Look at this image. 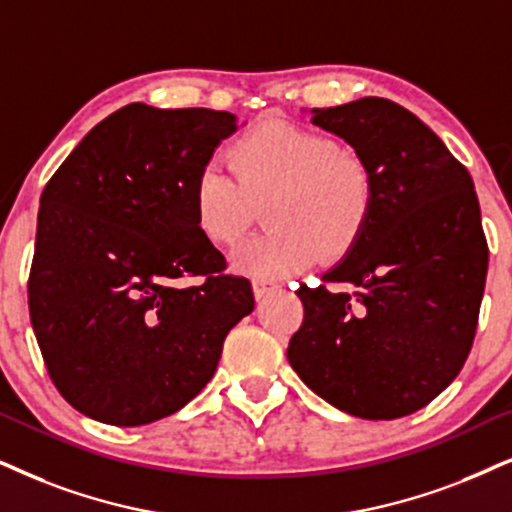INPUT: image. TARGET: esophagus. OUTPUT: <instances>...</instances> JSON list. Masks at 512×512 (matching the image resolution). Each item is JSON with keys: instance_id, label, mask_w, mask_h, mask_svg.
<instances>
[{"instance_id": "1", "label": "esophagus", "mask_w": 512, "mask_h": 512, "mask_svg": "<svg viewBox=\"0 0 512 512\" xmlns=\"http://www.w3.org/2000/svg\"><path fill=\"white\" fill-rule=\"evenodd\" d=\"M276 288H278V283L271 281V278H255V281H252V290H255L257 300H262V297L274 293Z\"/></svg>"}]
</instances>
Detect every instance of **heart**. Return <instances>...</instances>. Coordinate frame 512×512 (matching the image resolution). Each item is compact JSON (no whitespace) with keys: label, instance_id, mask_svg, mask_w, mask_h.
I'll return each instance as SVG.
<instances>
[{"label":"heart","instance_id":"b5f03b06","mask_svg":"<svg viewBox=\"0 0 512 512\" xmlns=\"http://www.w3.org/2000/svg\"><path fill=\"white\" fill-rule=\"evenodd\" d=\"M271 229L238 250L245 274L278 278L347 255L375 208V174L364 155L283 120L252 127L231 146V165L210 160L193 181V215L208 241L241 243L255 203Z\"/></svg>","mask_w":512,"mask_h":512}]
</instances>
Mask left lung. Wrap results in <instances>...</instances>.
<instances>
[{
  "label": "left lung",
  "mask_w": 512,
  "mask_h": 512,
  "mask_svg": "<svg viewBox=\"0 0 512 512\" xmlns=\"http://www.w3.org/2000/svg\"><path fill=\"white\" fill-rule=\"evenodd\" d=\"M312 122L368 160L375 208L321 286L297 290L304 321L288 361L349 416H409L454 383L475 340L489 267L475 184L394 101L312 108Z\"/></svg>",
  "instance_id": "1"
}]
</instances>
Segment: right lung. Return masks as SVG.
I'll return each instance as SVG.
<instances>
[{
	"label": "right lung",
	"mask_w": 512,
	"mask_h": 512,
	"mask_svg": "<svg viewBox=\"0 0 512 512\" xmlns=\"http://www.w3.org/2000/svg\"><path fill=\"white\" fill-rule=\"evenodd\" d=\"M236 129L226 111L129 103L44 186L30 321L49 378L84 416L120 428L172 416L255 309L193 215L196 174Z\"/></svg>",
	"instance_id": "add662e5"
}]
</instances>
